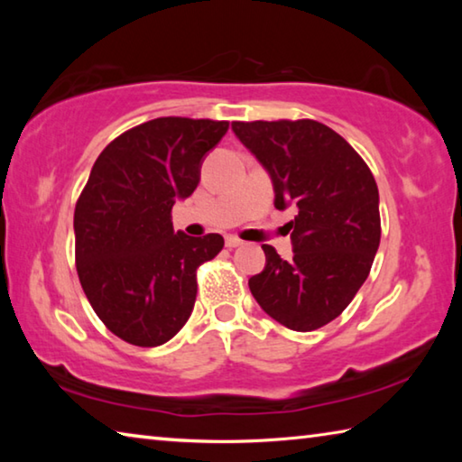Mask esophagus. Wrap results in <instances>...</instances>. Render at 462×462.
I'll list each match as a JSON object with an SVG mask.
<instances>
[{"label":"esophagus","instance_id":"obj_1","mask_svg":"<svg viewBox=\"0 0 462 462\" xmlns=\"http://www.w3.org/2000/svg\"><path fill=\"white\" fill-rule=\"evenodd\" d=\"M242 245H245V242H242V240L236 238V236H228V238H226V246H228V248H238V246H242Z\"/></svg>","mask_w":462,"mask_h":462}]
</instances>
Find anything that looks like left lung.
I'll list each match as a JSON object with an SVG mask.
<instances>
[{"label": "left lung", "instance_id": "left-lung-1", "mask_svg": "<svg viewBox=\"0 0 462 462\" xmlns=\"http://www.w3.org/2000/svg\"><path fill=\"white\" fill-rule=\"evenodd\" d=\"M234 134L271 175L293 259L263 245L267 264L250 293L289 330L311 332L338 318L369 277L381 240L379 189L366 162L316 120L232 122Z\"/></svg>", "mask_w": 462, "mask_h": 462}]
</instances>
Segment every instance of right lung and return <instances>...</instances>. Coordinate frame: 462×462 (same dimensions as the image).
<instances>
[{
    "instance_id": "right-lung-1",
    "label": "right lung",
    "mask_w": 462,
    "mask_h": 462,
    "mask_svg": "<svg viewBox=\"0 0 462 462\" xmlns=\"http://www.w3.org/2000/svg\"><path fill=\"white\" fill-rule=\"evenodd\" d=\"M228 122L156 118L112 140L75 206V263L93 311L134 346L181 330L198 295V267L224 248L220 234L173 230L171 209L199 183V169Z\"/></svg>"
}]
</instances>
